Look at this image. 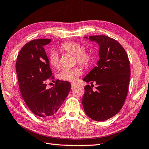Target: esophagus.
I'll list each match as a JSON object with an SVG mask.
<instances>
[{"label":"esophagus","mask_w":149,"mask_h":149,"mask_svg":"<svg viewBox=\"0 0 149 149\" xmlns=\"http://www.w3.org/2000/svg\"><path fill=\"white\" fill-rule=\"evenodd\" d=\"M71 88H73V87H74V86L76 85L74 84H71Z\"/></svg>","instance_id":"34e87169"}]
</instances>
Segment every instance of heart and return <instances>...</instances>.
I'll return each instance as SVG.
<instances>
[{
	"label": "heart",
	"mask_w": 149,
	"mask_h": 149,
	"mask_svg": "<svg viewBox=\"0 0 149 149\" xmlns=\"http://www.w3.org/2000/svg\"><path fill=\"white\" fill-rule=\"evenodd\" d=\"M62 50L75 55L76 60L82 65H88L92 59L91 54L87 51L84 50V47L81 43L77 41H68L61 45ZM49 63L54 68L59 67V57L57 52L52 51L49 56ZM82 73L80 68L64 69L58 72V78L61 80L74 83L77 81L79 76Z\"/></svg>",
	"instance_id": "b5f03b06"
}]
</instances>
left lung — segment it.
Returning <instances> with one entry per match:
<instances>
[{"label":"left lung","instance_id":"8db88e82","mask_svg":"<svg viewBox=\"0 0 149 149\" xmlns=\"http://www.w3.org/2000/svg\"><path fill=\"white\" fill-rule=\"evenodd\" d=\"M87 38V37H85ZM100 46V60L83 80L98 85L94 92L85 86L82 104L85 113L95 121H104L118 113L126 98L130 80V64L122 46L107 36H91Z\"/></svg>","mask_w":149,"mask_h":149}]
</instances>
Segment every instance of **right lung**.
Instances as JSON below:
<instances>
[{
	"label": "right lung",
	"instance_id": "add662e5",
	"mask_svg": "<svg viewBox=\"0 0 149 149\" xmlns=\"http://www.w3.org/2000/svg\"><path fill=\"white\" fill-rule=\"evenodd\" d=\"M49 39H38L25 44L19 51L16 62L19 88L29 110L41 117L54 115L71 90L66 81H55V87L47 89L46 81L53 79L49 60L44 46Z\"/></svg>",
	"mask_w": 149,
	"mask_h": 149
}]
</instances>
